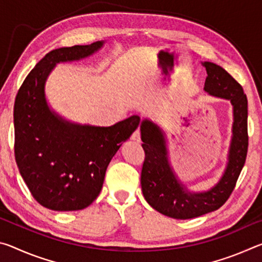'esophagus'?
Wrapping results in <instances>:
<instances>
[{"label":"esophagus","mask_w":262,"mask_h":262,"mask_svg":"<svg viewBox=\"0 0 262 262\" xmlns=\"http://www.w3.org/2000/svg\"><path fill=\"white\" fill-rule=\"evenodd\" d=\"M132 140L135 142H141V130L140 129H136L134 133H133Z\"/></svg>","instance_id":"obj_1"}]
</instances>
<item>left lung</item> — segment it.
Segmentation results:
<instances>
[{"label": "left lung", "instance_id": "8db88e82", "mask_svg": "<svg viewBox=\"0 0 262 262\" xmlns=\"http://www.w3.org/2000/svg\"><path fill=\"white\" fill-rule=\"evenodd\" d=\"M207 70L205 90L229 99L233 105V137L229 163L215 187L203 193H189L172 172L167 161L164 134L149 120L142 121L141 140L144 162L141 172L142 193L147 202L161 214L177 220H188L219 209L236 187L246 161L248 148L247 98L243 86L227 70L212 62H203Z\"/></svg>", "mask_w": 262, "mask_h": 262}]
</instances>
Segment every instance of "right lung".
<instances>
[{"instance_id":"add662e5","label":"right lung","mask_w":262,"mask_h":262,"mask_svg":"<svg viewBox=\"0 0 262 262\" xmlns=\"http://www.w3.org/2000/svg\"><path fill=\"white\" fill-rule=\"evenodd\" d=\"M103 46L63 47L48 53L24 79L14 106L15 158L34 200L56 211L90 206L103 187L111 159L140 125L137 115L111 127L73 125L48 108L43 86L55 63L79 60Z\"/></svg>"}]
</instances>
